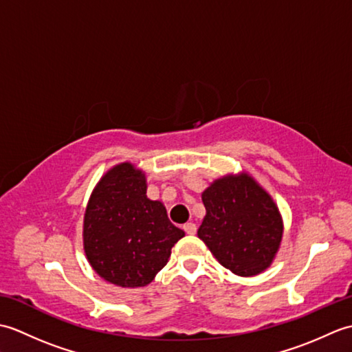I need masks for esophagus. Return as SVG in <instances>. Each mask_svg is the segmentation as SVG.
Masks as SVG:
<instances>
[{"mask_svg": "<svg viewBox=\"0 0 352 352\" xmlns=\"http://www.w3.org/2000/svg\"><path fill=\"white\" fill-rule=\"evenodd\" d=\"M183 230L186 231V234H195L197 233V226L193 222H188L183 226Z\"/></svg>", "mask_w": 352, "mask_h": 352, "instance_id": "34e87169", "label": "esophagus"}]
</instances>
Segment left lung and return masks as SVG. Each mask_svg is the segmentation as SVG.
Here are the masks:
<instances>
[{"label":"left lung","mask_w":352,"mask_h":352,"mask_svg":"<svg viewBox=\"0 0 352 352\" xmlns=\"http://www.w3.org/2000/svg\"><path fill=\"white\" fill-rule=\"evenodd\" d=\"M206 216L198 237L219 263L239 276L272 265L283 239V218L274 198L248 172L216 178L201 195Z\"/></svg>","instance_id":"1"}]
</instances>
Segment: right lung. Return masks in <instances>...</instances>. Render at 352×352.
Returning a JSON list of instances; mask_svg holds the SVG:
<instances>
[{"instance_id":"1","label":"right lung","mask_w":352,"mask_h":352,"mask_svg":"<svg viewBox=\"0 0 352 352\" xmlns=\"http://www.w3.org/2000/svg\"><path fill=\"white\" fill-rule=\"evenodd\" d=\"M182 237L162 201L146 197V175L136 164L118 163L96 183L85 212L83 248L104 281L148 286Z\"/></svg>"}]
</instances>
